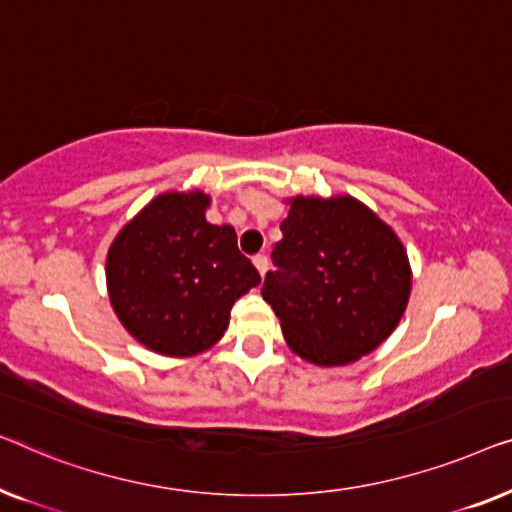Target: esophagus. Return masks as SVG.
I'll return each mask as SVG.
<instances>
[{
    "mask_svg": "<svg viewBox=\"0 0 512 512\" xmlns=\"http://www.w3.org/2000/svg\"><path fill=\"white\" fill-rule=\"evenodd\" d=\"M253 264L257 266L259 276H264V273L269 271V257H266V255H255L253 257Z\"/></svg>",
    "mask_w": 512,
    "mask_h": 512,
    "instance_id": "1",
    "label": "esophagus"
}]
</instances>
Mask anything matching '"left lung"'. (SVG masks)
<instances>
[{"label": "left lung", "instance_id": "8db88e82", "mask_svg": "<svg viewBox=\"0 0 512 512\" xmlns=\"http://www.w3.org/2000/svg\"><path fill=\"white\" fill-rule=\"evenodd\" d=\"M262 297L308 362L350 364L376 350L406 311L410 266L383 220L350 197H297L280 222Z\"/></svg>", "mask_w": 512, "mask_h": 512}]
</instances>
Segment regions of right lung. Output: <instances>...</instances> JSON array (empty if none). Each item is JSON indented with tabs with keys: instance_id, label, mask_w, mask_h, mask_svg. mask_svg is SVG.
Segmentation results:
<instances>
[{
	"instance_id": "right-lung-1",
	"label": "right lung",
	"mask_w": 512,
	"mask_h": 512,
	"mask_svg": "<svg viewBox=\"0 0 512 512\" xmlns=\"http://www.w3.org/2000/svg\"><path fill=\"white\" fill-rule=\"evenodd\" d=\"M206 206L201 192L160 194L122 229L106 259L115 315L160 355L211 348L234 301L262 280L239 253L234 229L206 222Z\"/></svg>"
}]
</instances>
